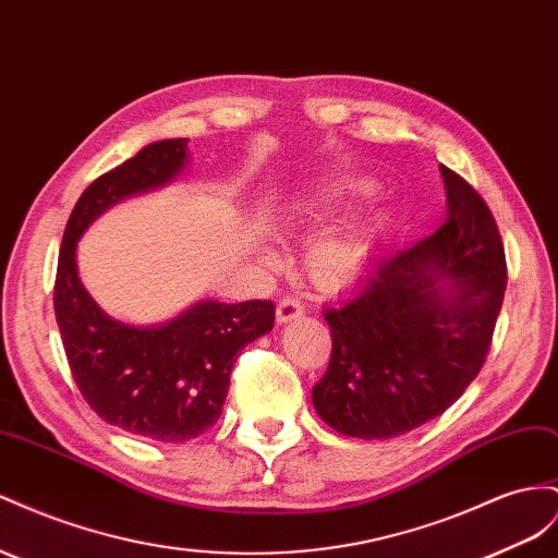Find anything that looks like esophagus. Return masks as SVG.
Wrapping results in <instances>:
<instances>
[{
	"label": "esophagus",
	"instance_id": "34e87169",
	"mask_svg": "<svg viewBox=\"0 0 558 558\" xmlns=\"http://www.w3.org/2000/svg\"><path fill=\"white\" fill-rule=\"evenodd\" d=\"M303 312H305V307H303V303H300V300L283 298L281 303L277 305V324H289V322L298 319V316Z\"/></svg>",
	"mask_w": 558,
	"mask_h": 558
}]
</instances>
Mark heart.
Wrapping results in <instances>:
<instances>
[{"instance_id":"heart-1","label":"heart","mask_w":558,"mask_h":558,"mask_svg":"<svg viewBox=\"0 0 558 558\" xmlns=\"http://www.w3.org/2000/svg\"><path fill=\"white\" fill-rule=\"evenodd\" d=\"M340 197V190L326 187L319 194L312 206L324 208L333 204ZM371 246V234L361 225H348V228H338L333 232L316 239L307 253V269L310 277L322 286H340L350 281L361 263H364L366 253Z\"/></svg>"}]
</instances>
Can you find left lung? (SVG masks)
Listing matches in <instances>:
<instances>
[{"mask_svg": "<svg viewBox=\"0 0 558 558\" xmlns=\"http://www.w3.org/2000/svg\"><path fill=\"white\" fill-rule=\"evenodd\" d=\"M446 222L389 251L328 307L330 352L312 403L354 439H395L450 409L476 378L502 307L505 248L486 202L448 167Z\"/></svg>", "mask_w": 558, "mask_h": 558, "instance_id": "8db88e82", "label": "left lung"}]
</instances>
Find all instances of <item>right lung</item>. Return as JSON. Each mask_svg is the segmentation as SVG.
Instances as JSON below:
<instances>
[{"label":"right lung","instance_id":"1","mask_svg":"<svg viewBox=\"0 0 558 558\" xmlns=\"http://www.w3.org/2000/svg\"><path fill=\"white\" fill-rule=\"evenodd\" d=\"M187 138L145 145L96 178L74 204L58 255L56 322L72 378L86 403L129 434L183 444L218 423L234 361L275 326L269 300H199L153 326L119 322L88 295L77 272V242L105 210L169 183L187 167Z\"/></svg>","mask_w":558,"mask_h":558}]
</instances>
